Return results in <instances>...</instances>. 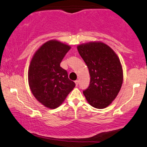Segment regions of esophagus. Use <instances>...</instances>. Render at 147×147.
Masks as SVG:
<instances>
[{
	"label": "esophagus",
	"instance_id": "1",
	"mask_svg": "<svg viewBox=\"0 0 147 147\" xmlns=\"http://www.w3.org/2000/svg\"><path fill=\"white\" fill-rule=\"evenodd\" d=\"M75 84H76V86H78V84H79V80H76L75 81Z\"/></svg>",
	"mask_w": 147,
	"mask_h": 147
}]
</instances>
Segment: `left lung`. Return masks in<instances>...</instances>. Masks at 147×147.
<instances>
[{
	"mask_svg": "<svg viewBox=\"0 0 147 147\" xmlns=\"http://www.w3.org/2000/svg\"><path fill=\"white\" fill-rule=\"evenodd\" d=\"M90 75L89 87L83 92L90 105L103 109L110 105L121 90L123 72L117 55L109 46L91 42L77 47Z\"/></svg>",
	"mask_w": 147,
	"mask_h": 147,
	"instance_id": "obj_1",
	"label": "left lung"
}]
</instances>
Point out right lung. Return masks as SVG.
Instances as JSON below:
<instances>
[{
	"label": "right lung",
	"mask_w": 147,
	"mask_h": 147,
	"mask_svg": "<svg viewBox=\"0 0 147 147\" xmlns=\"http://www.w3.org/2000/svg\"><path fill=\"white\" fill-rule=\"evenodd\" d=\"M57 40L42 45L31 59L28 71L30 89L35 98L48 108L59 107L75 88L60 63L70 49Z\"/></svg>",
	"instance_id": "1"
}]
</instances>
